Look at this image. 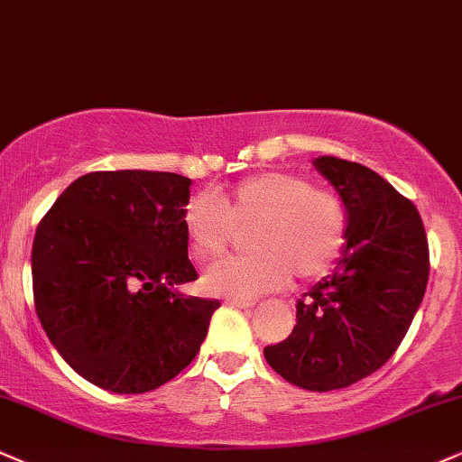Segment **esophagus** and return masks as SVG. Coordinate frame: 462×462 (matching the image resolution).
<instances>
[{"mask_svg":"<svg viewBox=\"0 0 462 462\" xmlns=\"http://www.w3.org/2000/svg\"><path fill=\"white\" fill-rule=\"evenodd\" d=\"M226 304L237 306V309H253L254 301L253 300H237V298H226Z\"/></svg>","mask_w":462,"mask_h":462,"instance_id":"1","label":"esophagus"}]
</instances>
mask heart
Returning <instances> with one entry per match:
<instances>
[{
  "label": "heart",
  "instance_id": "1",
  "mask_svg": "<svg viewBox=\"0 0 462 462\" xmlns=\"http://www.w3.org/2000/svg\"><path fill=\"white\" fill-rule=\"evenodd\" d=\"M184 237L192 257L225 253L233 231H246L250 254L216 261L203 272L208 293L253 300L291 281L329 272L346 244L345 201L328 188L289 171H265L225 192L199 197L184 209Z\"/></svg>",
  "mask_w": 462,
  "mask_h": 462
}]
</instances>
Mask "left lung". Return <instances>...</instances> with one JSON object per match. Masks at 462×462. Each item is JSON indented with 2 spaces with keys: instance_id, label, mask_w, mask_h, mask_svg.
I'll return each mask as SVG.
<instances>
[{
  "instance_id": "1",
  "label": "left lung",
  "mask_w": 462,
  "mask_h": 462,
  "mask_svg": "<svg viewBox=\"0 0 462 462\" xmlns=\"http://www.w3.org/2000/svg\"><path fill=\"white\" fill-rule=\"evenodd\" d=\"M312 164L345 201L346 246L334 274L298 301L289 338L263 356L289 383L328 392L394 356L422 304L430 257L420 212L379 173L334 156Z\"/></svg>"
}]
</instances>
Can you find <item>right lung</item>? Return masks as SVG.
Here are the masks:
<instances>
[{
    "label": "right lung",
    "instance_id": "1",
    "mask_svg": "<svg viewBox=\"0 0 462 462\" xmlns=\"http://www.w3.org/2000/svg\"><path fill=\"white\" fill-rule=\"evenodd\" d=\"M190 184L164 171H94L40 220L38 319L70 368L98 388L156 390L201 349L220 301L173 289L199 278L181 225Z\"/></svg>",
    "mask_w": 462,
    "mask_h": 462
}]
</instances>
